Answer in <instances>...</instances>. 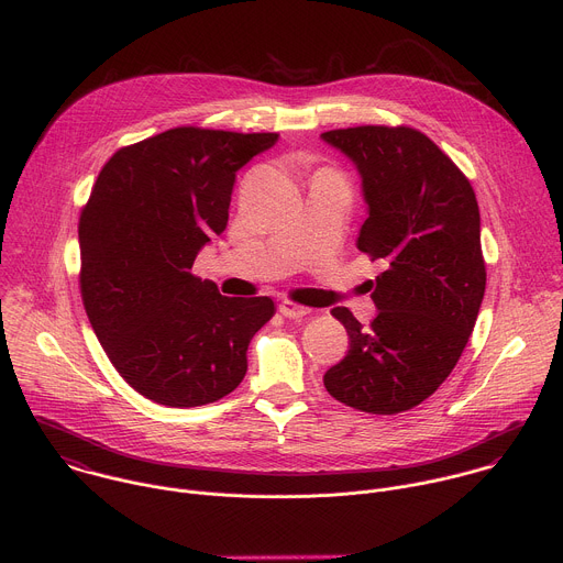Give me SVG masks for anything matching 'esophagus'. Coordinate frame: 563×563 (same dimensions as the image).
<instances>
[{
    "instance_id": "obj_1",
    "label": "esophagus",
    "mask_w": 563,
    "mask_h": 563,
    "mask_svg": "<svg viewBox=\"0 0 563 563\" xmlns=\"http://www.w3.org/2000/svg\"><path fill=\"white\" fill-rule=\"evenodd\" d=\"M278 311H280L285 318H302V316H307L311 309L305 307V305L291 302V300H283V302L278 305Z\"/></svg>"
}]
</instances>
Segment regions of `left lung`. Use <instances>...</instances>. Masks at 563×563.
Returning a JSON list of instances; mask_svg holds the SVG:
<instances>
[{"label":"left lung","instance_id":"obj_1","mask_svg":"<svg viewBox=\"0 0 563 563\" xmlns=\"http://www.w3.org/2000/svg\"><path fill=\"white\" fill-rule=\"evenodd\" d=\"M345 153L363 183L367 218L356 247L383 261L363 328L347 307V356L323 376L341 404L398 415L432 396L454 369L486 291L481 218L472 185L452 159L410 126L320 133Z\"/></svg>","mask_w":563,"mask_h":563}]
</instances>
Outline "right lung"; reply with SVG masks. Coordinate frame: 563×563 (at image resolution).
I'll return each instance as SVG.
<instances>
[{"label": "right lung", "instance_id": "right-lung-1", "mask_svg": "<svg viewBox=\"0 0 563 563\" xmlns=\"http://www.w3.org/2000/svg\"><path fill=\"white\" fill-rule=\"evenodd\" d=\"M278 133L178 126L124 146L79 216V291L120 376L169 408L233 391L247 347L274 316L267 296L229 298L191 274L229 220L235 172Z\"/></svg>", "mask_w": 563, "mask_h": 563}]
</instances>
